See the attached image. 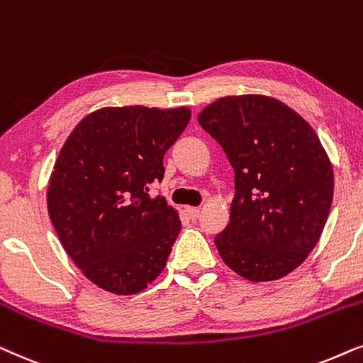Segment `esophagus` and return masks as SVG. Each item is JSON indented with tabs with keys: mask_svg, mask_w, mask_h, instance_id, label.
<instances>
[{
	"mask_svg": "<svg viewBox=\"0 0 363 363\" xmlns=\"http://www.w3.org/2000/svg\"><path fill=\"white\" fill-rule=\"evenodd\" d=\"M186 212H187V216L191 217V219H197V217H199V214H201V209H199V207H186Z\"/></svg>",
	"mask_w": 363,
	"mask_h": 363,
	"instance_id": "1",
	"label": "esophagus"
}]
</instances>
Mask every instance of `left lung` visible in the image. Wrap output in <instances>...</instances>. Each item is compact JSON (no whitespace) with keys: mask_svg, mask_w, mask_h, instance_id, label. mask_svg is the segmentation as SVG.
<instances>
[{"mask_svg":"<svg viewBox=\"0 0 363 363\" xmlns=\"http://www.w3.org/2000/svg\"><path fill=\"white\" fill-rule=\"evenodd\" d=\"M235 171L230 220L214 242L250 282L279 280L315 247L333 199V167L312 125L264 94L225 96L197 114Z\"/></svg>","mask_w":363,"mask_h":363,"instance_id":"8db88e82","label":"left lung"}]
</instances>
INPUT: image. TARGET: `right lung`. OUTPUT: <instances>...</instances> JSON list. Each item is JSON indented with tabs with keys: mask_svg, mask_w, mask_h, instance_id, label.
Returning a JSON list of instances; mask_svg holds the SVG:
<instances>
[{
	"mask_svg": "<svg viewBox=\"0 0 363 363\" xmlns=\"http://www.w3.org/2000/svg\"><path fill=\"white\" fill-rule=\"evenodd\" d=\"M191 109L101 108L79 121L52 167L48 214L66 254L94 286L116 296L146 289L181 232L177 209L149 184Z\"/></svg>",
	"mask_w": 363,
	"mask_h": 363,
	"instance_id": "1",
	"label": "right lung"
}]
</instances>
